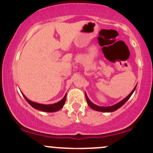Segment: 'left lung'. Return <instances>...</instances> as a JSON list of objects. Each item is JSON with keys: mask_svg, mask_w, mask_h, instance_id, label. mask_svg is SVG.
<instances>
[{"mask_svg": "<svg viewBox=\"0 0 153 153\" xmlns=\"http://www.w3.org/2000/svg\"><path fill=\"white\" fill-rule=\"evenodd\" d=\"M136 86H137V85L134 87V89H132V91L130 92V94H129L128 96H126L124 99H123L122 101H121L120 102H118V104H115V105H112L111 106H100L96 105V104H93V103H92V101L89 99V98H88L87 95H86V94L85 93L86 99V101H87V104H88V105H89V107H91L92 109H94V110L99 111V112H114V111L117 110V109H119L120 107H121V106L124 105L125 103L128 101V99L130 98L131 95H132V93L134 92V91L135 90V88H136Z\"/></svg>", "mask_w": 153, "mask_h": 153, "instance_id": "left-lung-1", "label": "left lung"}]
</instances>
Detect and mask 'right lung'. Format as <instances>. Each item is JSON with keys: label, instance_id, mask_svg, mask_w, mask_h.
Wrapping results in <instances>:
<instances>
[{"label": "right lung", "instance_id": "1", "mask_svg": "<svg viewBox=\"0 0 153 153\" xmlns=\"http://www.w3.org/2000/svg\"><path fill=\"white\" fill-rule=\"evenodd\" d=\"M22 95H24L26 101H27V102H28L29 104L32 106V107L35 108V109H38V110L43 111V112H57V111L60 110V109L64 106V104H65L66 98H67V94H66L62 100H61V101H58V102L55 103V104H38V103H36V102H33V101H30V100L28 99V98H27L23 93Z\"/></svg>", "mask_w": 153, "mask_h": 153}]
</instances>
